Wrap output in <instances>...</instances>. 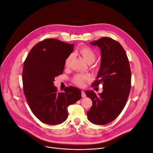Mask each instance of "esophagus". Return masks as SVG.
I'll return each instance as SVG.
<instances>
[{"label": "esophagus", "instance_id": "esophagus-1", "mask_svg": "<svg viewBox=\"0 0 153 153\" xmlns=\"http://www.w3.org/2000/svg\"><path fill=\"white\" fill-rule=\"evenodd\" d=\"M82 97H86V94H85V93L83 91H82Z\"/></svg>", "mask_w": 153, "mask_h": 153}]
</instances>
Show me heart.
<instances>
[{"mask_svg": "<svg viewBox=\"0 0 153 153\" xmlns=\"http://www.w3.org/2000/svg\"><path fill=\"white\" fill-rule=\"evenodd\" d=\"M79 53L82 56L84 60L89 64L91 65V67L95 68L97 65L94 64V61L95 60L96 55L95 51L88 46H81L78 49ZM73 54H70L65 59L64 61V65L66 67L70 66L72 59ZM91 77L88 74H76L73 78V82L77 85L79 86H83L86 82L90 80Z\"/></svg>", "mask_w": 153, "mask_h": 153, "instance_id": "1", "label": "heart"}]
</instances>
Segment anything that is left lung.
Masks as SVG:
<instances>
[{
	"mask_svg": "<svg viewBox=\"0 0 153 153\" xmlns=\"http://www.w3.org/2000/svg\"><path fill=\"white\" fill-rule=\"evenodd\" d=\"M101 50V64L92 87L103 85V92L85 94L93 102L87 117L96 125H105L116 119L126 103L131 89V72L128 57L120 43L110 37H102L90 42Z\"/></svg>",
	"mask_w": 153,
	"mask_h": 153,
	"instance_id": "left-lung-1",
	"label": "left lung"
}]
</instances>
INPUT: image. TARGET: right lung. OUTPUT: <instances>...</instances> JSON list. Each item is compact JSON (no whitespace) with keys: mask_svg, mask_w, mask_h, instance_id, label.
<instances>
[{"mask_svg":"<svg viewBox=\"0 0 153 153\" xmlns=\"http://www.w3.org/2000/svg\"><path fill=\"white\" fill-rule=\"evenodd\" d=\"M74 50L69 44L47 39L34 45L24 64V92L33 113L42 123L56 125L68 117V107L80 99L81 91L73 86L59 92L54 78L62 74L64 61Z\"/></svg>","mask_w":153,"mask_h":153,"instance_id":"1","label":"right lung"}]
</instances>
